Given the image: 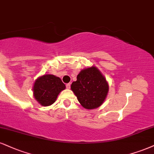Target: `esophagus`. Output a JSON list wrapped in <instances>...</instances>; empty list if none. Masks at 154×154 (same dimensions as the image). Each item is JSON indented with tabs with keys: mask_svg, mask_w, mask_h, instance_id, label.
<instances>
[{
	"mask_svg": "<svg viewBox=\"0 0 154 154\" xmlns=\"http://www.w3.org/2000/svg\"><path fill=\"white\" fill-rule=\"evenodd\" d=\"M70 85H71V84H70V83H67V84L66 85V88H67V89H70Z\"/></svg>",
	"mask_w": 154,
	"mask_h": 154,
	"instance_id": "esophagus-1",
	"label": "esophagus"
}]
</instances>
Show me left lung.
Here are the masks:
<instances>
[{
	"label": "left lung",
	"instance_id": "1",
	"mask_svg": "<svg viewBox=\"0 0 154 154\" xmlns=\"http://www.w3.org/2000/svg\"><path fill=\"white\" fill-rule=\"evenodd\" d=\"M71 90L82 107L92 110L100 106L105 101L109 85L100 71L92 66L79 72L77 81L72 83Z\"/></svg>",
	"mask_w": 154,
	"mask_h": 154
}]
</instances>
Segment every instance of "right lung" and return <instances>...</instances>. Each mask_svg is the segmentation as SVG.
Returning <instances> with one entry per match:
<instances>
[{
	"instance_id": "obj_1",
	"label": "right lung",
	"mask_w": 154,
	"mask_h": 154,
	"mask_svg": "<svg viewBox=\"0 0 154 154\" xmlns=\"http://www.w3.org/2000/svg\"><path fill=\"white\" fill-rule=\"evenodd\" d=\"M66 86L61 79L53 75H44L35 81L33 91L34 98L42 106H49Z\"/></svg>"
}]
</instances>
